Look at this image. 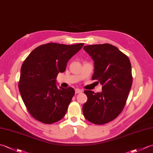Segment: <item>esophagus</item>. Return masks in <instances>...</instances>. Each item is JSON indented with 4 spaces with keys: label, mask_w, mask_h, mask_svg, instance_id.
I'll use <instances>...</instances> for the list:
<instances>
[{
    "label": "esophagus",
    "mask_w": 153,
    "mask_h": 153,
    "mask_svg": "<svg viewBox=\"0 0 153 153\" xmlns=\"http://www.w3.org/2000/svg\"><path fill=\"white\" fill-rule=\"evenodd\" d=\"M75 92H76V94L81 93H82V90H81L79 89H75Z\"/></svg>",
    "instance_id": "obj_1"
}]
</instances>
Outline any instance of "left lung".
Returning <instances> with one entry per match:
<instances>
[{
    "mask_svg": "<svg viewBox=\"0 0 153 153\" xmlns=\"http://www.w3.org/2000/svg\"><path fill=\"white\" fill-rule=\"evenodd\" d=\"M83 49L95 64L92 79L102 85V92L85 90L87 101L83 106L85 118L102 125L116 118L122 112L132 85L131 65L128 56L113 45H87Z\"/></svg>",
    "mask_w": 153,
    "mask_h": 153,
    "instance_id": "left-lung-1",
    "label": "left lung"
}]
</instances>
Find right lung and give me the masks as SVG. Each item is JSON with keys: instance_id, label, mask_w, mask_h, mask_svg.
Wrapping results in <instances>:
<instances>
[{"instance_id": "obj_1", "label": "right lung", "mask_w": 153, "mask_h": 153, "mask_svg": "<svg viewBox=\"0 0 153 153\" xmlns=\"http://www.w3.org/2000/svg\"><path fill=\"white\" fill-rule=\"evenodd\" d=\"M83 45L49 43L37 47L25 58L18 87L27 111L35 120L51 124L64 118L75 91L70 87L58 88L56 79Z\"/></svg>"}]
</instances>
